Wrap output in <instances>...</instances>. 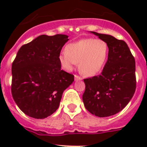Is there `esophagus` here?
<instances>
[{
	"mask_svg": "<svg viewBox=\"0 0 147 147\" xmlns=\"http://www.w3.org/2000/svg\"><path fill=\"white\" fill-rule=\"evenodd\" d=\"M75 80L76 81L82 80V78H81L79 76H78V75H75Z\"/></svg>",
	"mask_w": 147,
	"mask_h": 147,
	"instance_id": "obj_1",
	"label": "esophagus"
}]
</instances>
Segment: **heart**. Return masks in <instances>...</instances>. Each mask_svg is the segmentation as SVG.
<instances>
[{"mask_svg": "<svg viewBox=\"0 0 147 147\" xmlns=\"http://www.w3.org/2000/svg\"><path fill=\"white\" fill-rule=\"evenodd\" d=\"M108 53L109 47L105 40L87 38L68 45L65 53L60 54L59 61L68 71L78 62L81 73L85 76H94L102 70Z\"/></svg>", "mask_w": 147, "mask_h": 147, "instance_id": "obj_1", "label": "heart"}]
</instances>
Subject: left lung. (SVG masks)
Instances as JSON below:
<instances>
[{"instance_id": "1", "label": "left lung", "mask_w": 147, "mask_h": 147, "mask_svg": "<svg viewBox=\"0 0 147 147\" xmlns=\"http://www.w3.org/2000/svg\"><path fill=\"white\" fill-rule=\"evenodd\" d=\"M92 33L107 42L109 53L101 73L84 79L85 90L82 100L91 114L105 117L121 111L134 96L137 86L135 59L123 40Z\"/></svg>"}]
</instances>
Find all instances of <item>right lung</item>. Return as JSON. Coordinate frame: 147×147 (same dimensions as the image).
I'll use <instances>...</instances> for the list:
<instances>
[{"instance_id": "add662e5", "label": "right lung", "mask_w": 147, "mask_h": 147, "mask_svg": "<svg viewBox=\"0 0 147 147\" xmlns=\"http://www.w3.org/2000/svg\"><path fill=\"white\" fill-rule=\"evenodd\" d=\"M68 36L41 35L18 50L12 63L11 94L24 114L44 119L59 108L74 76L61 69L60 52Z\"/></svg>"}]
</instances>
